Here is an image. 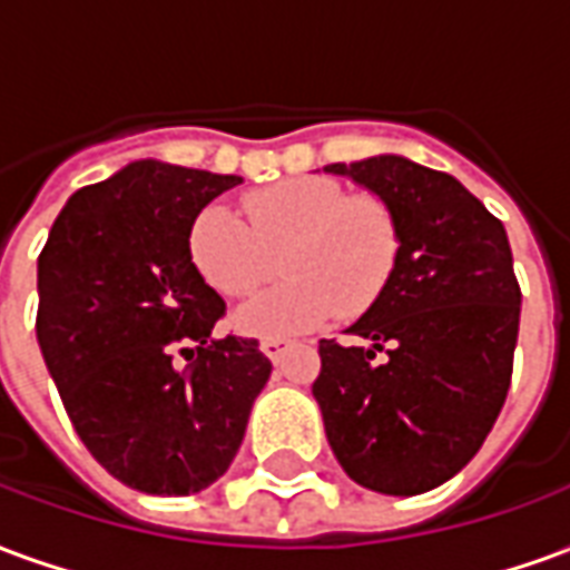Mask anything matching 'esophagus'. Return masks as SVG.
Returning a JSON list of instances; mask_svg holds the SVG:
<instances>
[{"label":"esophagus","mask_w":570,"mask_h":570,"mask_svg":"<svg viewBox=\"0 0 570 570\" xmlns=\"http://www.w3.org/2000/svg\"><path fill=\"white\" fill-rule=\"evenodd\" d=\"M293 347V342H286V338H277V335H268V338H262V354L272 360V363H281L286 357V351Z\"/></svg>","instance_id":"obj_1"}]
</instances>
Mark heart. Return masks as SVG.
Wrapping results in <instances>:
<instances>
[{
  "label": "heart",
  "mask_w": 570,
  "mask_h": 570,
  "mask_svg": "<svg viewBox=\"0 0 570 570\" xmlns=\"http://www.w3.org/2000/svg\"><path fill=\"white\" fill-rule=\"evenodd\" d=\"M244 219L207 204L188 225V259L223 296H249L274 272L284 284L249 298L237 326L253 335H293L335 317H360L382 298L400 262V223L375 195H347L333 179L293 176L247 191Z\"/></svg>",
  "instance_id": "heart-1"
}]
</instances>
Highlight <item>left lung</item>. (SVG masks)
<instances>
[{
    "label": "left lung",
    "instance_id": "1",
    "mask_svg": "<svg viewBox=\"0 0 570 570\" xmlns=\"http://www.w3.org/2000/svg\"><path fill=\"white\" fill-rule=\"evenodd\" d=\"M394 210L400 262L382 298L321 342L326 440L360 485L421 494L452 479L501 415L513 379L522 289L498 216L454 176L400 155L330 164Z\"/></svg>",
    "mask_w": 570,
    "mask_h": 570
}]
</instances>
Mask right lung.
I'll return each mask as SVG.
<instances>
[{
	"mask_svg": "<svg viewBox=\"0 0 570 570\" xmlns=\"http://www.w3.org/2000/svg\"><path fill=\"white\" fill-rule=\"evenodd\" d=\"M240 176L137 161L79 188L39 253L36 338L85 449L146 494H195L235 461L272 375L256 338H213L225 302L188 225Z\"/></svg>",
	"mask_w": 570,
	"mask_h": 570,
	"instance_id": "1",
	"label": "right lung"
}]
</instances>
